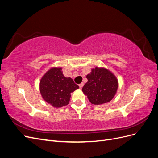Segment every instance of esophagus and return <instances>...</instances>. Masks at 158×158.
<instances>
[{"mask_svg": "<svg viewBox=\"0 0 158 158\" xmlns=\"http://www.w3.org/2000/svg\"><path fill=\"white\" fill-rule=\"evenodd\" d=\"M84 86V83L83 82H82L81 84H79V87H80V88L81 89V88H82V87Z\"/></svg>", "mask_w": 158, "mask_h": 158, "instance_id": "1", "label": "esophagus"}]
</instances>
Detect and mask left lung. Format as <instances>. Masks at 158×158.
I'll list each match as a JSON object with an SVG mask.
<instances>
[{"label": "left lung", "mask_w": 158, "mask_h": 158, "mask_svg": "<svg viewBox=\"0 0 158 158\" xmlns=\"http://www.w3.org/2000/svg\"><path fill=\"white\" fill-rule=\"evenodd\" d=\"M86 78L88 82L82 92L92 104H103L113 98L118 88V80L111 72L105 68L95 67Z\"/></svg>", "instance_id": "obj_1"}]
</instances>
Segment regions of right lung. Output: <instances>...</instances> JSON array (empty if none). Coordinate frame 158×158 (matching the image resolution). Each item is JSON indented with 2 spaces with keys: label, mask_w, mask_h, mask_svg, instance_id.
<instances>
[{
  "label": "right lung",
  "mask_w": 158,
  "mask_h": 158,
  "mask_svg": "<svg viewBox=\"0 0 158 158\" xmlns=\"http://www.w3.org/2000/svg\"><path fill=\"white\" fill-rule=\"evenodd\" d=\"M79 88L71 78H66L62 68H52L43 76L40 82V91L43 98L55 107L68 105L70 93Z\"/></svg>",
  "instance_id": "add662e5"
}]
</instances>
